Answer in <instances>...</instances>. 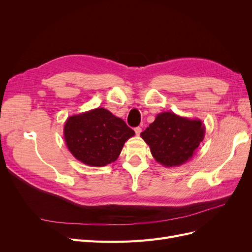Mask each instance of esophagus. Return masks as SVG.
I'll return each instance as SVG.
<instances>
[{
    "label": "esophagus",
    "instance_id": "esophagus-1",
    "mask_svg": "<svg viewBox=\"0 0 252 252\" xmlns=\"http://www.w3.org/2000/svg\"><path fill=\"white\" fill-rule=\"evenodd\" d=\"M134 131H135V134H140L142 132V128L141 127H135L134 128Z\"/></svg>",
    "mask_w": 252,
    "mask_h": 252
}]
</instances>
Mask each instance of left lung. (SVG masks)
Here are the masks:
<instances>
[{"instance_id":"1","label":"left lung","mask_w":252,"mask_h":252,"mask_svg":"<svg viewBox=\"0 0 252 252\" xmlns=\"http://www.w3.org/2000/svg\"><path fill=\"white\" fill-rule=\"evenodd\" d=\"M205 126L200 120L179 117L173 112L157 116L141 133L156 161L166 167L179 166L192 158L204 140Z\"/></svg>"}]
</instances>
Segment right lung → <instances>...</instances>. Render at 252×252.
Returning a JSON list of instances; mask_svg holds the SVG:
<instances>
[{
  "instance_id": "right-lung-1",
  "label": "right lung",
  "mask_w": 252,
  "mask_h": 252,
  "mask_svg": "<svg viewBox=\"0 0 252 252\" xmlns=\"http://www.w3.org/2000/svg\"><path fill=\"white\" fill-rule=\"evenodd\" d=\"M133 135L123 120L105 108L69 117L64 126V139L72 156L94 167L116 161L124 143Z\"/></svg>"
}]
</instances>
